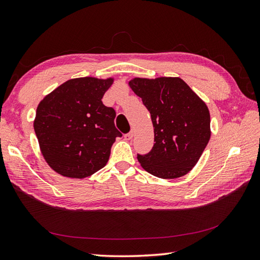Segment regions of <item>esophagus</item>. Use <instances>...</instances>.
Masks as SVG:
<instances>
[{"label":"esophagus","mask_w":260,"mask_h":260,"mask_svg":"<svg viewBox=\"0 0 260 260\" xmlns=\"http://www.w3.org/2000/svg\"><path fill=\"white\" fill-rule=\"evenodd\" d=\"M133 138V131H130L127 135H124V139L125 140H131Z\"/></svg>","instance_id":"1"}]
</instances>
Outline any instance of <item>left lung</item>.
I'll list each match as a JSON object with an SVG mask.
<instances>
[{
    "instance_id": "1",
    "label": "left lung",
    "mask_w": 260,
    "mask_h": 260,
    "mask_svg": "<svg viewBox=\"0 0 260 260\" xmlns=\"http://www.w3.org/2000/svg\"><path fill=\"white\" fill-rule=\"evenodd\" d=\"M131 89L142 98L154 127L152 150L138 160L154 176L174 179L197 164L211 137L206 103L179 78H136Z\"/></svg>"
}]
</instances>
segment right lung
<instances>
[{"mask_svg": "<svg viewBox=\"0 0 260 260\" xmlns=\"http://www.w3.org/2000/svg\"><path fill=\"white\" fill-rule=\"evenodd\" d=\"M114 79L79 78L61 84L37 107L34 129L40 151L54 172L85 178L107 164L117 137L116 111L102 98Z\"/></svg>", "mask_w": 260, "mask_h": 260, "instance_id": "right-lung-1", "label": "right lung"}]
</instances>
